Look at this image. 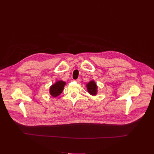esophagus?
<instances>
[{
    "label": "esophagus",
    "instance_id": "34e87169",
    "mask_svg": "<svg viewBox=\"0 0 154 154\" xmlns=\"http://www.w3.org/2000/svg\"><path fill=\"white\" fill-rule=\"evenodd\" d=\"M80 79H77V80H74V82H78V83H79L80 82Z\"/></svg>",
    "mask_w": 154,
    "mask_h": 154
}]
</instances>
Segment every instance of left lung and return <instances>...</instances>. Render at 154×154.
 Listing matches in <instances>:
<instances>
[{
	"instance_id": "8db88e82",
	"label": "left lung",
	"mask_w": 154,
	"mask_h": 154,
	"mask_svg": "<svg viewBox=\"0 0 154 154\" xmlns=\"http://www.w3.org/2000/svg\"><path fill=\"white\" fill-rule=\"evenodd\" d=\"M86 87L88 93L91 95L95 96L97 94L98 86L96 82L94 80H91L89 82H88L86 84Z\"/></svg>"
}]
</instances>
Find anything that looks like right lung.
<instances>
[{
	"mask_svg": "<svg viewBox=\"0 0 154 154\" xmlns=\"http://www.w3.org/2000/svg\"><path fill=\"white\" fill-rule=\"evenodd\" d=\"M66 84V82L62 80H59L52 85L49 88V93L53 97H56L60 95L63 91Z\"/></svg>",
	"mask_w": 154,
	"mask_h": 154,
	"instance_id": "add662e5",
	"label": "right lung"
}]
</instances>
